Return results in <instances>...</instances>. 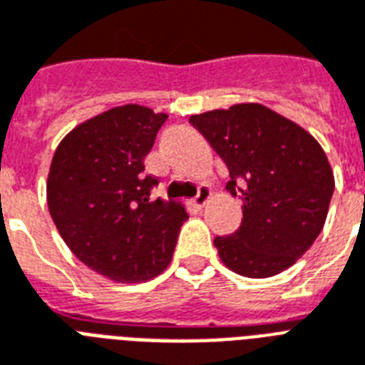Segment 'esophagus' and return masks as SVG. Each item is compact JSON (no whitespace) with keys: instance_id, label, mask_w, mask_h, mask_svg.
Segmentation results:
<instances>
[{"instance_id":"1","label":"esophagus","mask_w":365,"mask_h":365,"mask_svg":"<svg viewBox=\"0 0 365 365\" xmlns=\"http://www.w3.org/2000/svg\"><path fill=\"white\" fill-rule=\"evenodd\" d=\"M209 197H211V190H209L207 186H200V190H197V196L192 200V205L196 207V209H203L207 201H209Z\"/></svg>"}]
</instances>
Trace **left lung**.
<instances>
[{"mask_svg":"<svg viewBox=\"0 0 365 365\" xmlns=\"http://www.w3.org/2000/svg\"><path fill=\"white\" fill-rule=\"evenodd\" d=\"M224 164L226 190L243 203L237 232L217 235L226 267L265 279L296 264L319 237L334 194V171L311 133L260 103L192 115Z\"/></svg>","mask_w":365,"mask_h":365,"instance_id":"left-lung-1","label":"left lung"}]
</instances>
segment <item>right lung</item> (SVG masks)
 <instances>
[{
  "mask_svg": "<svg viewBox=\"0 0 365 365\" xmlns=\"http://www.w3.org/2000/svg\"><path fill=\"white\" fill-rule=\"evenodd\" d=\"M168 120L143 105H122L78 124L52 156L46 203L73 255L118 282L148 281L165 269L188 212L150 201L158 185L145 156Z\"/></svg>",
  "mask_w": 365,
  "mask_h": 365,
  "instance_id": "obj_1",
  "label": "right lung"
}]
</instances>
